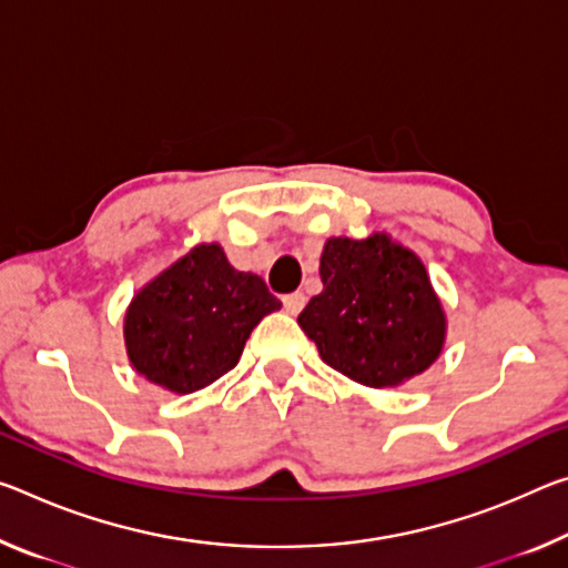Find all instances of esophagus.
Returning <instances> with one entry per match:
<instances>
[{
    "label": "esophagus",
    "mask_w": 568,
    "mask_h": 568,
    "mask_svg": "<svg viewBox=\"0 0 568 568\" xmlns=\"http://www.w3.org/2000/svg\"><path fill=\"white\" fill-rule=\"evenodd\" d=\"M283 305H285V311L287 313H301L303 311V305H305V293H301V291H295V293H291V295H285L283 298Z\"/></svg>",
    "instance_id": "1"
}]
</instances>
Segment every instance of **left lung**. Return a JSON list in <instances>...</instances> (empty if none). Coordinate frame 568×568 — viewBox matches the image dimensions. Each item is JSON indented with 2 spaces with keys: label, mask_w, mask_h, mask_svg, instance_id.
<instances>
[{
  "label": "left lung",
  "mask_w": 568,
  "mask_h": 568,
  "mask_svg": "<svg viewBox=\"0 0 568 568\" xmlns=\"http://www.w3.org/2000/svg\"><path fill=\"white\" fill-rule=\"evenodd\" d=\"M321 281V295L298 323L331 368L382 389L422 374L439 356L445 313L414 252L386 235L331 237Z\"/></svg>",
  "instance_id": "left-lung-1"
}]
</instances>
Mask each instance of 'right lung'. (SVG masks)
Wrapping results in <instances>:
<instances>
[{"label": "right lung", "instance_id": "right-lung-1", "mask_svg": "<svg viewBox=\"0 0 568 568\" xmlns=\"http://www.w3.org/2000/svg\"><path fill=\"white\" fill-rule=\"evenodd\" d=\"M281 301L240 273L220 245H196L154 277L125 313V348L149 382L192 394L235 368L252 328Z\"/></svg>", "mask_w": 568, "mask_h": 568}]
</instances>
